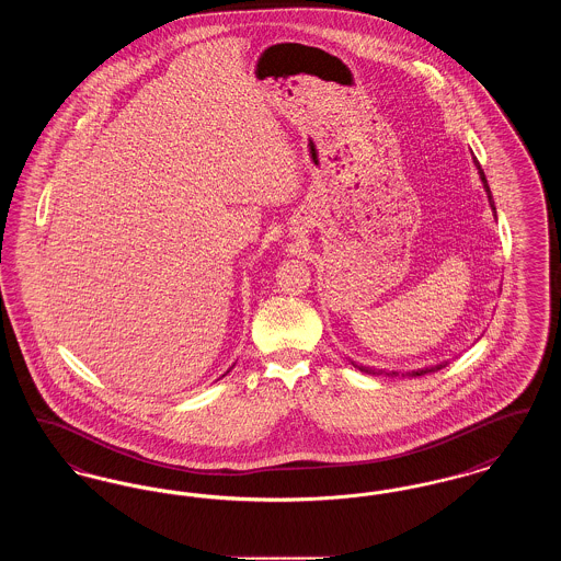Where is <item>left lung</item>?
Listing matches in <instances>:
<instances>
[{
  "label": "left lung",
  "instance_id": "obj_1",
  "mask_svg": "<svg viewBox=\"0 0 561 561\" xmlns=\"http://www.w3.org/2000/svg\"><path fill=\"white\" fill-rule=\"evenodd\" d=\"M476 165H478V170H480L481 183H483V188H485V193H488V199H490V206H492V210H496V208H494V199H492V193H490V187H488V181H485V174H483V170H481L480 163H478V160H476ZM353 366H355V368H359V366H357V364H353ZM444 366H446V364H439V366H431V368H425V370H416V373H412V376H423V374L435 373V370H442V368H444ZM359 370H362V373L374 374L373 368H370V370H368V368H364V366H362V368H359ZM393 374H396V376H398V373H393Z\"/></svg>",
  "mask_w": 561,
  "mask_h": 561
}]
</instances>
